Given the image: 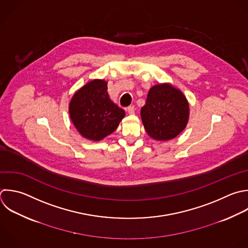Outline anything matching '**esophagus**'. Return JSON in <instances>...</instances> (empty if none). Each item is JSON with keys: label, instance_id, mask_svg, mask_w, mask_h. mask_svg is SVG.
<instances>
[{"label": "esophagus", "instance_id": "obj_1", "mask_svg": "<svg viewBox=\"0 0 248 248\" xmlns=\"http://www.w3.org/2000/svg\"><path fill=\"white\" fill-rule=\"evenodd\" d=\"M127 111L129 114H134L135 113V107L134 106H130L127 108Z\"/></svg>", "mask_w": 248, "mask_h": 248}]
</instances>
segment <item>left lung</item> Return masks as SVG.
Masks as SVG:
<instances>
[{
  "label": "left lung",
  "instance_id": "left-lung-1",
  "mask_svg": "<svg viewBox=\"0 0 248 248\" xmlns=\"http://www.w3.org/2000/svg\"><path fill=\"white\" fill-rule=\"evenodd\" d=\"M189 106L184 95L169 84L153 86L140 109L147 134L157 140L175 138L186 127Z\"/></svg>",
  "mask_w": 248,
  "mask_h": 248
}]
</instances>
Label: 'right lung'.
<instances>
[{
	"label": "right lung",
	"instance_id": "obj_1",
	"mask_svg": "<svg viewBox=\"0 0 248 248\" xmlns=\"http://www.w3.org/2000/svg\"><path fill=\"white\" fill-rule=\"evenodd\" d=\"M104 80H93L80 88L70 103V116L86 139L101 140L113 133L125 111L112 103Z\"/></svg>",
	"mask_w": 248,
	"mask_h": 248
}]
</instances>
